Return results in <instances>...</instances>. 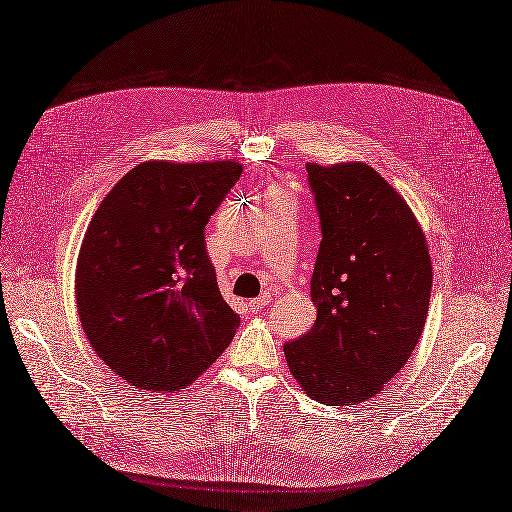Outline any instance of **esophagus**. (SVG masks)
<instances>
[{
    "label": "esophagus",
    "instance_id": "obj_1",
    "mask_svg": "<svg viewBox=\"0 0 512 512\" xmlns=\"http://www.w3.org/2000/svg\"><path fill=\"white\" fill-rule=\"evenodd\" d=\"M269 302H271V296H269V294H262L260 298L250 300V302H248V306H250V310H252V312H258V310H262V308L269 306Z\"/></svg>",
    "mask_w": 512,
    "mask_h": 512
}]
</instances>
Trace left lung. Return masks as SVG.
<instances>
[{
  "mask_svg": "<svg viewBox=\"0 0 512 512\" xmlns=\"http://www.w3.org/2000/svg\"><path fill=\"white\" fill-rule=\"evenodd\" d=\"M323 239L310 279L316 321L283 346L302 392L325 406L377 396L425 327L431 256L400 193L364 162L306 164Z\"/></svg>",
  "mask_w": 512,
  "mask_h": 512,
  "instance_id": "left-lung-1",
  "label": "left lung"
}]
</instances>
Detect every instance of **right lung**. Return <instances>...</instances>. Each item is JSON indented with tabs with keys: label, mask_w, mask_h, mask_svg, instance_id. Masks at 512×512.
Instances as JSON below:
<instances>
[{
	"label": "right lung",
	"mask_w": 512,
	"mask_h": 512,
	"mask_svg": "<svg viewBox=\"0 0 512 512\" xmlns=\"http://www.w3.org/2000/svg\"><path fill=\"white\" fill-rule=\"evenodd\" d=\"M235 160H148L85 231L75 298L89 346L120 379L181 392L225 352L239 316L223 300L204 227L237 183Z\"/></svg>",
	"instance_id": "add662e5"
}]
</instances>
